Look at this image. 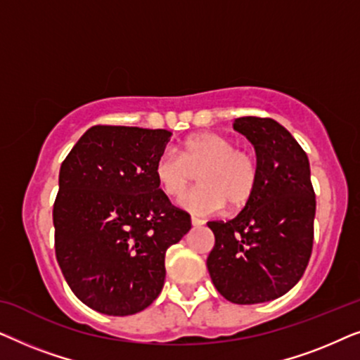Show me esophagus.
Wrapping results in <instances>:
<instances>
[{
	"mask_svg": "<svg viewBox=\"0 0 360 360\" xmlns=\"http://www.w3.org/2000/svg\"><path fill=\"white\" fill-rule=\"evenodd\" d=\"M191 224H193V226H203L205 221L200 219V218H195V216H191Z\"/></svg>",
	"mask_w": 360,
	"mask_h": 360,
	"instance_id": "esophagus-1",
	"label": "esophagus"
}]
</instances>
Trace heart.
Returning <instances> with one entry per match:
<instances>
[{
  "label": "heart",
  "instance_id": "b5f03b06",
  "mask_svg": "<svg viewBox=\"0 0 360 360\" xmlns=\"http://www.w3.org/2000/svg\"><path fill=\"white\" fill-rule=\"evenodd\" d=\"M198 174L201 186L180 200L181 208L193 214L219 213L226 205L239 210L257 188L259 160L229 137L205 131L185 139L180 155L167 149L154 164L157 184L174 198L184 195Z\"/></svg>",
  "mask_w": 360,
  "mask_h": 360
}]
</instances>
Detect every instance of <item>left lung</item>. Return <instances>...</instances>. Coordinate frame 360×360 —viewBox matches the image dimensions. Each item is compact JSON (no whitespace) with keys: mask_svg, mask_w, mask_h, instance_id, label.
Listing matches in <instances>:
<instances>
[{"mask_svg":"<svg viewBox=\"0 0 360 360\" xmlns=\"http://www.w3.org/2000/svg\"><path fill=\"white\" fill-rule=\"evenodd\" d=\"M233 127L254 144L259 184L234 219L208 223L214 248L206 265L231 303H265L292 290L307 270L316 198L307 152L282 124L244 116Z\"/></svg>","mask_w":360,"mask_h":360,"instance_id":"left-lung-1","label":"left lung"}]
</instances>
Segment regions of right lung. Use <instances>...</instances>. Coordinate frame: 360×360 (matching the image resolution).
Here are the masks:
<instances>
[{
    "label": "right lung",
    "mask_w": 360,
    "mask_h": 360,
    "mask_svg": "<svg viewBox=\"0 0 360 360\" xmlns=\"http://www.w3.org/2000/svg\"><path fill=\"white\" fill-rule=\"evenodd\" d=\"M170 137L98 124L62 162L52 211L57 262L75 297L98 313L127 316L149 307L164 287L167 249L191 228L154 175Z\"/></svg>",
    "instance_id": "1"
}]
</instances>
